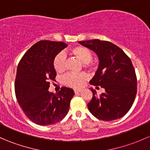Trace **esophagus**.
Instances as JSON below:
<instances>
[{
  "mask_svg": "<svg viewBox=\"0 0 150 150\" xmlns=\"http://www.w3.org/2000/svg\"><path fill=\"white\" fill-rule=\"evenodd\" d=\"M74 91H75V93H80V92H81V91H82V90H81V89H80V88L74 89Z\"/></svg>",
  "mask_w": 150,
  "mask_h": 150,
  "instance_id": "obj_1",
  "label": "esophagus"
}]
</instances>
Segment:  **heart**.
<instances>
[{"mask_svg": "<svg viewBox=\"0 0 150 150\" xmlns=\"http://www.w3.org/2000/svg\"><path fill=\"white\" fill-rule=\"evenodd\" d=\"M69 54L75 59L84 64V67L93 68L94 64L92 63V53L88 48L84 46H78L70 48L69 51ZM53 67L55 71L59 73L63 72L65 69V59L62 53H59L53 60ZM87 79V75L84 72L78 74L69 73L66 75L63 78L64 83L66 86L72 88H79L83 86L84 81Z\"/></svg>", "mask_w": 150, "mask_h": 150, "instance_id": "heart-1", "label": "heart"}]
</instances>
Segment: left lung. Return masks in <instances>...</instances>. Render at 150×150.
I'll return each mask as SVG.
<instances>
[{"mask_svg":"<svg viewBox=\"0 0 150 150\" xmlns=\"http://www.w3.org/2000/svg\"><path fill=\"white\" fill-rule=\"evenodd\" d=\"M78 43L97 55L99 67L90 84L103 88L104 93L93 97L88 108L94 117L110 121L123 117L131 109L137 91L135 70L129 57L122 49L109 41L99 39Z\"/></svg>","mask_w":150,"mask_h":150,"instance_id":"8db88e82","label":"left lung"}]
</instances>
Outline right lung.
<instances>
[{
  "label": "right lung",
  "instance_id": "1",
  "mask_svg": "<svg viewBox=\"0 0 150 150\" xmlns=\"http://www.w3.org/2000/svg\"><path fill=\"white\" fill-rule=\"evenodd\" d=\"M67 46L64 42L40 40L25 53L18 64L16 99L27 117L38 125L57 123L69 112L75 94L72 88L62 87L56 94L48 91L50 81L57 75L53 60Z\"/></svg>",
  "mask_w": 150,
  "mask_h": 150
}]
</instances>
